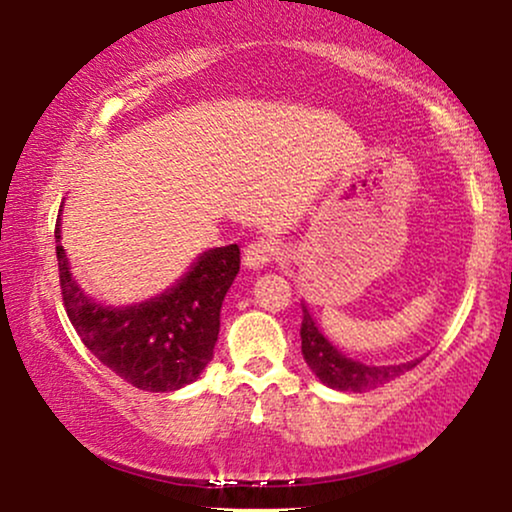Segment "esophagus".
<instances>
[{"instance_id":"34e87169","label":"esophagus","mask_w":512,"mask_h":512,"mask_svg":"<svg viewBox=\"0 0 512 512\" xmlns=\"http://www.w3.org/2000/svg\"><path fill=\"white\" fill-rule=\"evenodd\" d=\"M275 261H280V249L268 239H258V242H251L244 249V266L249 270H263Z\"/></svg>"}]
</instances>
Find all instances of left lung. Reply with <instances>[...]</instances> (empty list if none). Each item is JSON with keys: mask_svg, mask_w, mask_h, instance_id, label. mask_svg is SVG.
Returning <instances> with one entry per match:
<instances>
[{"mask_svg": "<svg viewBox=\"0 0 512 512\" xmlns=\"http://www.w3.org/2000/svg\"><path fill=\"white\" fill-rule=\"evenodd\" d=\"M301 308H304V320H301V351H304L308 368L313 370V375L325 387L363 394V391L377 389L382 384L396 380V377L413 370L422 361V358H415V361H406L399 365H368L363 361H356V358H349L325 337L323 330L313 320L311 311H308V306L301 304Z\"/></svg>", "mask_w": 512, "mask_h": 512, "instance_id": "left-lung-1", "label": "left lung"}]
</instances>
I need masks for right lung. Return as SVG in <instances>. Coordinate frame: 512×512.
I'll return each instance as SVG.
<instances>
[{
	"label": "right lung",
	"instance_id": "obj_1",
	"mask_svg": "<svg viewBox=\"0 0 512 512\" xmlns=\"http://www.w3.org/2000/svg\"><path fill=\"white\" fill-rule=\"evenodd\" d=\"M56 218V261L63 306L82 344L132 387L175 391L192 384L213 358L220 308L239 273V246H216L197 256L166 292L140 304L106 306L78 285L61 246Z\"/></svg>",
	"mask_w": 512,
	"mask_h": 512
}]
</instances>
